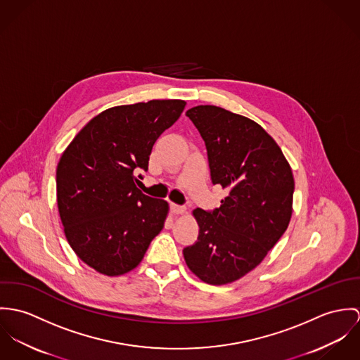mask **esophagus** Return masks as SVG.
<instances>
[{
    "label": "esophagus",
    "mask_w": 360,
    "mask_h": 360,
    "mask_svg": "<svg viewBox=\"0 0 360 360\" xmlns=\"http://www.w3.org/2000/svg\"><path fill=\"white\" fill-rule=\"evenodd\" d=\"M171 210H172L174 214H179V215H182V214L186 212V207L178 205V204H171Z\"/></svg>",
    "instance_id": "1"
}]
</instances>
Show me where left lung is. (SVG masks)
I'll return each mask as SVG.
<instances>
[{"label": "left lung", "instance_id": "1", "mask_svg": "<svg viewBox=\"0 0 360 360\" xmlns=\"http://www.w3.org/2000/svg\"><path fill=\"white\" fill-rule=\"evenodd\" d=\"M186 116L205 142L212 184L228 195L212 212L193 210L199 238L184 257L204 283L228 284L257 268L285 232L294 176L276 141L255 121L212 105Z\"/></svg>", "mask_w": 360, "mask_h": 360}]
</instances>
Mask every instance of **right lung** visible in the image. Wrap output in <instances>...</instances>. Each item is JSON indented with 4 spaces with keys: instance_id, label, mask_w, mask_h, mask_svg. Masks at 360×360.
Here are the masks:
<instances>
[{
    "instance_id": "1",
    "label": "right lung",
    "mask_w": 360,
    "mask_h": 360,
    "mask_svg": "<svg viewBox=\"0 0 360 360\" xmlns=\"http://www.w3.org/2000/svg\"><path fill=\"white\" fill-rule=\"evenodd\" d=\"M185 105L155 99L110 108L88 121L62 153L56 200L65 236L96 272L120 276L135 269L164 228L168 202L143 195L135 174L148 171L155 142Z\"/></svg>"
}]
</instances>
